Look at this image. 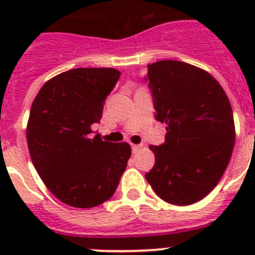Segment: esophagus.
Here are the masks:
<instances>
[{"instance_id":"obj_1","label":"esophagus","mask_w":255,"mask_h":255,"mask_svg":"<svg viewBox=\"0 0 255 255\" xmlns=\"http://www.w3.org/2000/svg\"><path fill=\"white\" fill-rule=\"evenodd\" d=\"M131 148H132V152H137L140 148H141V145H140V144H132Z\"/></svg>"}]
</instances>
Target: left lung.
<instances>
[{
  "label": "left lung",
  "instance_id": "1",
  "mask_svg": "<svg viewBox=\"0 0 255 255\" xmlns=\"http://www.w3.org/2000/svg\"><path fill=\"white\" fill-rule=\"evenodd\" d=\"M145 81L165 141L151 145L155 165L145 173L155 193L173 205H190L213 190L232 157L236 131L224 88L205 70L180 61L148 65Z\"/></svg>",
  "mask_w": 255,
  "mask_h": 255
}]
</instances>
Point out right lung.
<instances>
[{
	"label": "right lung",
	"mask_w": 255,
	"mask_h": 255,
	"mask_svg": "<svg viewBox=\"0 0 255 255\" xmlns=\"http://www.w3.org/2000/svg\"><path fill=\"white\" fill-rule=\"evenodd\" d=\"M119 78L115 69L69 70L46 82L31 104L26 128L31 161L47 189L74 208L110 200L131 156L129 144L91 135Z\"/></svg>",
	"instance_id": "right-lung-1"
}]
</instances>
